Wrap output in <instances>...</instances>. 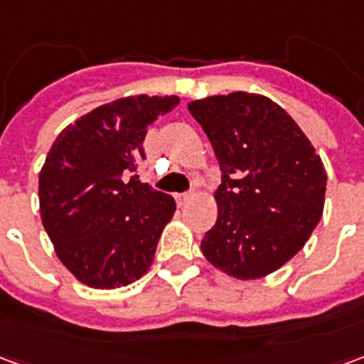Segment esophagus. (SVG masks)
<instances>
[{
  "instance_id": "esophagus-1",
  "label": "esophagus",
  "mask_w": 364,
  "mask_h": 364,
  "mask_svg": "<svg viewBox=\"0 0 364 364\" xmlns=\"http://www.w3.org/2000/svg\"><path fill=\"white\" fill-rule=\"evenodd\" d=\"M193 197H195L193 193H185V195H175V200H177L179 205H187Z\"/></svg>"
}]
</instances>
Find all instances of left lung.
<instances>
[{
    "mask_svg": "<svg viewBox=\"0 0 364 364\" xmlns=\"http://www.w3.org/2000/svg\"><path fill=\"white\" fill-rule=\"evenodd\" d=\"M222 169L218 218L200 250L240 281L263 279L296 255L323 214L328 175L289 112L257 93L191 101Z\"/></svg>",
    "mask_w": 364,
    "mask_h": 364,
    "instance_id": "8db88e82",
    "label": "left lung"
}]
</instances>
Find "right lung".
<instances>
[{
	"instance_id": "obj_1",
	"label": "right lung",
	"mask_w": 364,
	"mask_h": 364,
	"mask_svg": "<svg viewBox=\"0 0 364 364\" xmlns=\"http://www.w3.org/2000/svg\"><path fill=\"white\" fill-rule=\"evenodd\" d=\"M177 105V95L101 105L68 124L46 156L43 226L64 267L91 289L127 287L150 269L175 200L136 173L148 128Z\"/></svg>"
}]
</instances>
